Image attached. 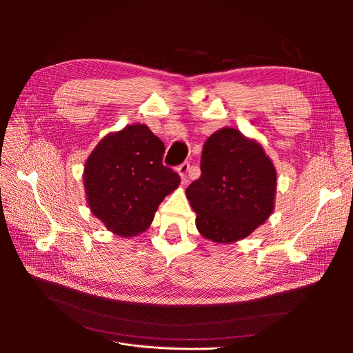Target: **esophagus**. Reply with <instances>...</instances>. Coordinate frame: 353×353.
<instances>
[{
	"mask_svg": "<svg viewBox=\"0 0 353 353\" xmlns=\"http://www.w3.org/2000/svg\"><path fill=\"white\" fill-rule=\"evenodd\" d=\"M188 172H190V163L188 162H184L183 165L178 166V174L181 176V181L185 184L187 179H188Z\"/></svg>",
	"mask_w": 353,
	"mask_h": 353,
	"instance_id": "34e87169",
	"label": "esophagus"
}]
</instances>
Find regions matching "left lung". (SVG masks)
Instances as JSON below:
<instances>
[{"label":"left lung","mask_w":353,"mask_h":353,"mask_svg":"<svg viewBox=\"0 0 353 353\" xmlns=\"http://www.w3.org/2000/svg\"><path fill=\"white\" fill-rule=\"evenodd\" d=\"M201 175L185 190L203 237L215 243L241 240L274 210L276 172L259 143L234 128H222L203 145Z\"/></svg>","instance_id":"obj_1"}]
</instances>
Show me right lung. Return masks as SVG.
<instances>
[{
	"mask_svg": "<svg viewBox=\"0 0 353 353\" xmlns=\"http://www.w3.org/2000/svg\"><path fill=\"white\" fill-rule=\"evenodd\" d=\"M163 153L162 140L134 123L105 135L87 159V203L113 234L134 237L145 231L160 203L179 185V175L162 163Z\"/></svg>",
	"mask_w": 353,
	"mask_h": 353,
	"instance_id": "right-lung-1",
	"label": "right lung"
}]
</instances>
